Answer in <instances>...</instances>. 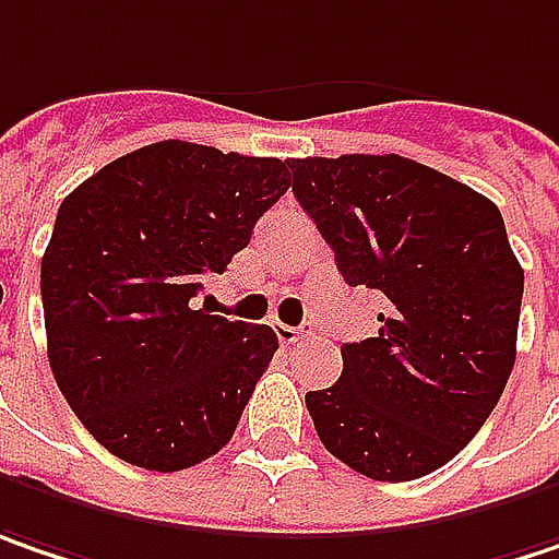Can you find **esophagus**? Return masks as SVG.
<instances>
[{"label": "esophagus", "instance_id": "obj_1", "mask_svg": "<svg viewBox=\"0 0 559 559\" xmlns=\"http://www.w3.org/2000/svg\"><path fill=\"white\" fill-rule=\"evenodd\" d=\"M275 335H278L281 345H297V342L304 338V329H297V325H284V322H278V325H275Z\"/></svg>", "mask_w": 559, "mask_h": 559}]
</instances>
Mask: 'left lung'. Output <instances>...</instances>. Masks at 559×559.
Segmentation results:
<instances>
[{
  "label": "left lung",
  "mask_w": 559,
  "mask_h": 559,
  "mask_svg": "<svg viewBox=\"0 0 559 559\" xmlns=\"http://www.w3.org/2000/svg\"><path fill=\"white\" fill-rule=\"evenodd\" d=\"M294 195L350 287L382 297L377 338L342 345L335 385L307 392L347 468L414 480L472 443L515 364L522 265L500 209L399 154L290 160Z\"/></svg>",
  "instance_id": "obj_1"
}]
</instances>
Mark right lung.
<instances>
[{
	"instance_id": "obj_1",
	"label": "right lung",
	"mask_w": 559,
	"mask_h": 559,
	"mask_svg": "<svg viewBox=\"0 0 559 559\" xmlns=\"http://www.w3.org/2000/svg\"><path fill=\"white\" fill-rule=\"evenodd\" d=\"M290 160L154 142L62 199L40 262L59 392L116 459L182 472L230 443L278 335L195 310L290 186Z\"/></svg>"
}]
</instances>
